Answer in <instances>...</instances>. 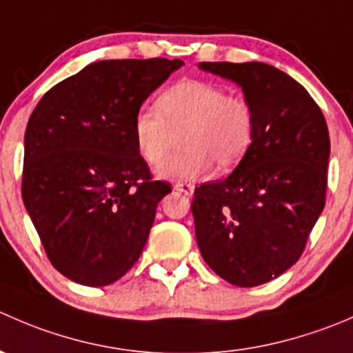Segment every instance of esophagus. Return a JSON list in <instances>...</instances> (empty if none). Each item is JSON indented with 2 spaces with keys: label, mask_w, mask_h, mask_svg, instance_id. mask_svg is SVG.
<instances>
[{
  "label": "esophagus",
  "mask_w": 353,
  "mask_h": 353,
  "mask_svg": "<svg viewBox=\"0 0 353 353\" xmlns=\"http://www.w3.org/2000/svg\"><path fill=\"white\" fill-rule=\"evenodd\" d=\"M174 190L181 191V193L186 194V196H191V194L194 193V186L190 183H176L174 184Z\"/></svg>",
  "instance_id": "obj_1"
}]
</instances>
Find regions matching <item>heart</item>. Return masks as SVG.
Here are the masks:
<instances>
[{
	"label": "heart",
	"mask_w": 353,
	"mask_h": 353,
	"mask_svg": "<svg viewBox=\"0 0 353 353\" xmlns=\"http://www.w3.org/2000/svg\"><path fill=\"white\" fill-rule=\"evenodd\" d=\"M181 134L179 154L170 155L159 174L188 183L206 176L216 163L229 170L244 159L256 131V112L243 95H232L223 85L205 80H181L157 99L155 108H140L133 119L138 154L159 165L167 154L174 131Z\"/></svg>",
	"instance_id": "heart-1"
}]
</instances>
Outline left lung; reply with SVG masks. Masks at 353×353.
<instances>
[{
	"label": "left lung",
	"mask_w": 353,
	"mask_h": 353,
	"mask_svg": "<svg viewBox=\"0 0 353 353\" xmlns=\"http://www.w3.org/2000/svg\"><path fill=\"white\" fill-rule=\"evenodd\" d=\"M199 68L239 83L256 112L254 140L236 170L194 190L199 251L232 285H261L301 258L325 208L328 126L307 90L276 68L227 61Z\"/></svg>",
	"instance_id": "left-lung-1"
}]
</instances>
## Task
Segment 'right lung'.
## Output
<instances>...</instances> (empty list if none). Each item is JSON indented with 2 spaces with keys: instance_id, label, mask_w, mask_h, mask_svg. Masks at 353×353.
<instances>
[{
  "instance_id": "right-lung-1",
  "label": "right lung",
  "mask_w": 353,
  "mask_h": 353,
  "mask_svg": "<svg viewBox=\"0 0 353 353\" xmlns=\"http://www.w3.org/2000/svg\"><path fill=\"white\" fill-rule=\"evenodd\" d=\"M181 59H109L59 81L25 131L22 198L51 265L73 282L104 287L137 263L159 201L133 140V119Z\"/></svg>"
}]
</instances>
